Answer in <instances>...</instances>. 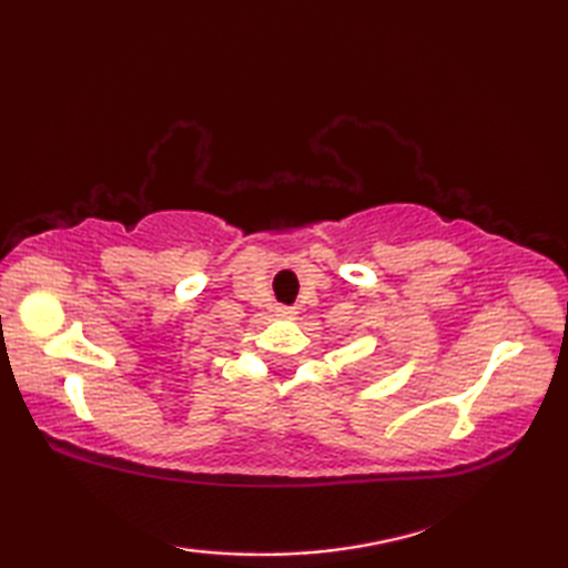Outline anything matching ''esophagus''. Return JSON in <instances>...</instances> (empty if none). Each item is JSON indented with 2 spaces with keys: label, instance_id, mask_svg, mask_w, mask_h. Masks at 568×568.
Instances as JSON below:
<instances>
[{
  "label": "esophagus",
  "instance_id": "obj_1",
  "mask_svg": "<svg viewBox=\"0 0 568 568\" xmlns=\"http://www.w3.org/2000/svg\"><path fill=\"white\" fill-rule=\"evenodd\" d=\"M277 315L285 317V320H293V317L297 315V312H295L293 307H277Z\"/></svg>",
  "mask_w": 568,
  "mask_h": 568
}]
</instances>
